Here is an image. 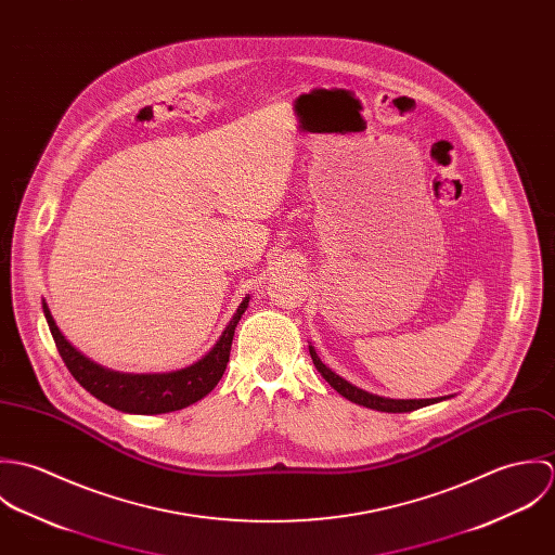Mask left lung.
Returning <instances> with one entry per match:
<instances>
[{
    "label": "left lung",
    "instance_id": "1",
    "mask_svg": "<svg viewBox=\"0 0 555 555\" xmlns=\"http://www.w3.org/2000/svg\"><path fill=\"white\" fill-rule=\"evenodd\" d=\"M310 354H312V361H314V365H317L320 376H322V378H324V380H326V383H328V385H331L339 396L346 397L348 401L359 403V405H363V408H372V410H378V412H412V410H416V408H425V405H431V403H438V401H444V399L453 397H431V399H391V397L374 396V393H367V391H363V389L354 387L352 383L344 380V378H341V376H337L333 370H328V367L320 361V357H318L317 350H314V346H312V344H310Z\"/></svg>",
    "mask_w": 555,
    "mask_h": 555
}]
</instances>
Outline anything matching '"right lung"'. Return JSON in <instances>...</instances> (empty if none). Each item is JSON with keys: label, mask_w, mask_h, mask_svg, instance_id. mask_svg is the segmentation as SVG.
Here are the masks:
<instances>
[{"label": "right lung", "mask_w": 555, "mask_h": 555, "mask_svg": "<svg viewBox=\"0 0 555 555\" xmlns=\"http://www.w3.org/2000/svg\"><path fill=\"white\" fill-rule=\"evenodd\" d=\"M247 306L249 295L238 304L235 317L231 318L216 346L196 363L162 374H126L102 367L77 350L60 331L47 301L42 299V312L49 322L51 335L75 380L95 399L128 414L175 412L209 396L227 372L235 326Z\"/></svg>", "instance_id": "add662e5"}]
</instances>
